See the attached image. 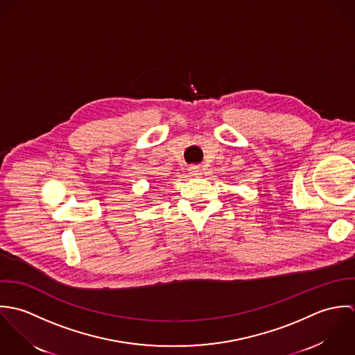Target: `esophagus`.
<instances>
[{"instance_id":"obj_1","label":"esophagus","mask_w":355,"mask_h":355,"mask_svg":"<svg viewBox=\"0 0 355 355\" xmlns=\"http://www.w3.org/2000/svg\"><path fill=\"white\" fill-rule=\"evenodd\" d=\"M189 170H191V174H192V175H200V168H199V167L195 166V167H191Z\"/></svg>"}]
</instances>
